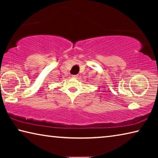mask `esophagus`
I'll list each match as a JSON object with an SVG mask.
<instances>
[{
    "label": "esophagus",
    "instance_id": "obj_1",
    "mask_svg": "<svg viewBox=\"0 0 158 158\" xmlns=\"http://www.w3.org/2000/svg\"><path fill=\"white\" fill-rule=\"evenodd\" d=\"M79 77L78 74H75V75H73V77H74V78H77Z\"/></svg>",
    "mask_w": 158,
    "mask_h": 158
}]
</instances>
